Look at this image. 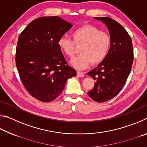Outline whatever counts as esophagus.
<instances>
[{
    "label": "esophagus",
    "mask_w": 147,
    "mask_h": 147,
    "mask_svg": "<svg viewBox=\"0 0 147 147\" xmlns=\"http://www.w3.org/2000/svg\"><path fill=\"white\" fill-rule=\"evenodd\" d=\"M77 75H78L79 77H84V74L83 73H82V72L78 71V72H77Z\"/></svg>",
    "instance_id": "34e87169"
}]
</instances>
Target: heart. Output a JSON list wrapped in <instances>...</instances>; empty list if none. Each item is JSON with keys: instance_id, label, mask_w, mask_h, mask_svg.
<instances>
[{"instance_id": "b5f03b06", "label": "heart", "mask_w": 147, "mask_h": 147, "mask_svg": "<svg viewBox=\"0 0 147 147\" xmlns=\"http://www.w3.org/2000/svg\"><path fill=\"white\" fill-rule=\"evenodd\" d=\"M73 36L74 42L82 44L79 55L71 59V63L79 70L88 67L91 61L96 64L106 58L111 47V39L109 34L100 31L92 25H84L76 29ZM59 48L67 56L72 57L74 54V43L67 36H61L58 41Z\"/></svg>"}]
</instances>
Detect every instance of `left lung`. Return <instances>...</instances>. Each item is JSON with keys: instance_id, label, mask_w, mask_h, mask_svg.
<instances>
[{"instance_id": "1", "label": "left lung", "mask_w": 147, "mask_h": 147, "mask_svg": "<svg viewBox=\"0 0 147 147\" xmlns=\"http://www.w3.org/2000/svg\"><path fill=\"white\" fill-rule=\"evenodd\" d=\"M94 19L105 24L111 39L108 55L87 74L95 80L88 95L97 102H104L115 96L125 84L134 60L133 46L130 36L117 22L107 17Z\"/></svg>"}]
</instances>
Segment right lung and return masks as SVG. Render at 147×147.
<instances>
[{"mask_svg": "<svg viewBox=\"0 0 147 147\" xmlns=\"http://www.w3.org/2000/svg\"><path fill=\"white\" fill-rule=\"evenodd\" d=\"M72 27L58 16L41 17L29 23L19 37L16 61L20 78L28 93L42 102L54 100L67 80L76 76L58 45L59 38Z\"/></svg>", "mask_w": 147, "mask_h": 147, "instance_id": "right-lung-1", "label": "right lung"}]
</instances>
